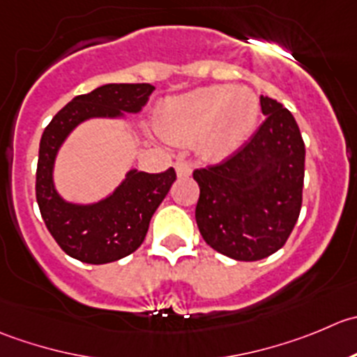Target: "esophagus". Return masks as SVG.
Wrapping results in <instances>:
<instances>
[{
	"label": "esophagus",
	"instance_id": "34e87169",
	"mask_svg": "<svg viewBox=\"0 0 357 357\" xmlns=\"http://www.w3.org/2000/svg\"><path fill=\"white\" fill-rule=\"evenodd\" d=\"M175 170H177V175L180 178H185L192 174V165L189 161H177L175 163Z\"/></svg>",
	"mask_w": 357,
	"mask_h": 357
}]
</instances>
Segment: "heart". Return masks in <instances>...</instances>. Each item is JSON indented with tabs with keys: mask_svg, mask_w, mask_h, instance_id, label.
I'll return each mask as SVG.
<instances>
[{
	"mask_svg": "<svg viewBox=\"0 0 357 357\" xmlns=\"http://www.w3.org/2000/svg\"><path fill=\"white\" fill-rule=\"evenodd\" d=\"M259 112V98L252 90L213 84L168 98L161 105L158 126L168 142L199 140L204 156L224 160L252 135Z\"/></svg>",
	"mask_w": 357,
	"mask_h": 357,
	"instance_id": "1",
	"label": "heart"
}]
</instances>
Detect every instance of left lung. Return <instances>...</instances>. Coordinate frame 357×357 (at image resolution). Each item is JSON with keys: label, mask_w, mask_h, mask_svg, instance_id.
Instances as JSON below:
<instances>
[{"label": "left lung", "mask_w": 357, "mask_h": 357, "mask_svg": "<svg viewBox=\"0 0 357 357\" xmlns=\"http://www.w3.org/2000/svg\"><path fill=\"white\" fill-rule=\"evenodd\" d=\"M266 119L224 161L194 170L199 185L196 222L222 255L255 262L287 243L302 208L305 146L297 121L278 100L260 95Z\"/></svg>", "instance_id": "8db88e82"}]
</instances>
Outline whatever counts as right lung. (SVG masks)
Instances as JSON below:
<instances>
[{"label": "right lung", "mask_w": 357, "mask_h": 357, "mask_svg": "<svg viewBox=\"0 0 357 357\" xmlns=\"http://www.w3.org/2000/svg\"><path fill=\"white\" fill-rule=\"evenodd\" d=\"M153 90L149 83H111L77 95L54 116L41 135L36 170L38 206L57 245L79 262L98 266L116 262L135 252L177 174L174 168L161 174L133 170L100 203L90 206L70 204L59 196L52 182L60 144L74 126L88 118L139 112Z\"/></svg>", "instance_id": "obj_1"}]
</instances>
